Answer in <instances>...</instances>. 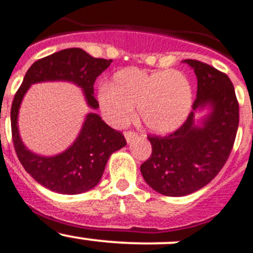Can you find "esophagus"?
<instances>
[{
  "mask_svg": "<svg viewBox=\"0 0 253 253\" xmlns=\"http://www.w3.org/2000/svg\"><path fill=\"white\" fill-rule=\"evenodd\" d=\"M125 137H126L127 142H131L133 138L137 137V133H136L134 131H126V132H125Z\"/></svg>",
  "mask_w": 253,
  "mask_h": 253,
  "instance_id": "1",
  "label": "esophagus"
}]
</instances>
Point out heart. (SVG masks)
I'll use <instances>...</instances> for the list:
<instances>
[{
  "instance_id": "b5f03b06",
  "label": "heart",
  "mask_w": 253,
  "mask_h": 253,
  "mask_svg": "<svg viewBox=\"0 0 253 253\" xmlns=\"http://www.w3.org/2000/svg\"><path fill=\"white\" fill-rule=\"evenodd\" d=\"M192 87L182 72L161 70L146 72L136 67L117 71L110 84L98 89V102L106 119L122 126L138 115L146 128L156 133L174 131L187 119L192 107Z\"/></svg>"
}]
</instances>
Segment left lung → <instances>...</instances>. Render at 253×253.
<instances>
[{"label":"left lung","instance_id":"1","mask_svg":"<svg viewBox=\"0 0 253 253\" xmlns=\"http://www.w3.org/2000/svg\"><path fill=\"white\" fill-rule=\"evenodd\" d=\"M197 77V97L187 120L166 136L148 134L150 159L141 173L150 187L165 196L180 197L198 191L222 169L232 151L240 121L235 88L226 73L197 60H185ZM209 104L211 113L201 127L194 112Z\"/></svg>","mask_w":253,"mask_h":253}]
</instances>
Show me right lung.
<instances>
[{
  "mask_svg": "<svg viewBox=\"0 0 253 253\" xmlns=\"http://www.w3.org/2000/svg\"><path fill=\"white\" fill-rule=\"evenodd\" d=\"M112 60L94 58L81 48H66L40 58L28 68L11 107V131L16 155L23 169L35 180L55 192L77 195L100 182L111 153L126 146L122 132L111 128L96 113H88L81 133L70 148L55 157L35 155L23 146L17 128L21 101L32 84L42 81H71L84 91L89 107L98 108L93 96L96 79Z\"/></svg>",
  "mask_w": 253,
  "mask_h": 253,
  "instance_id": "add662e5",
  "label": "right lung"
}]
</instances>
